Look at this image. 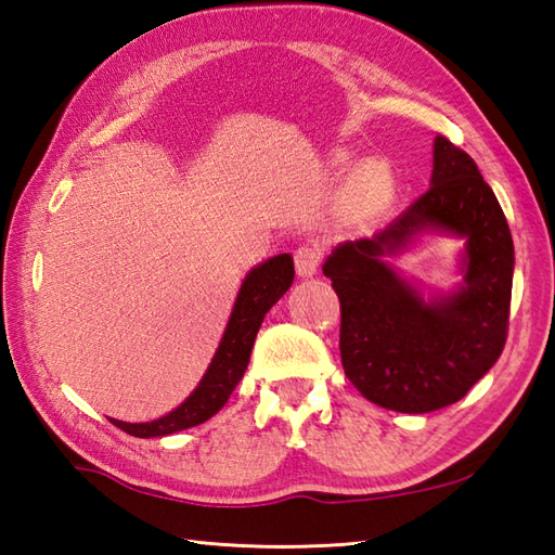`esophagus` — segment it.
Returning a JSON list of instances; mask_svg holds the SVG:
<instances>
[{"instance_id": "esophagus-1", "label": "esophagus", "mask_w": 555, "mask_h": 555, "mask_svg": "<svg viewBox=\"0 0 555 555\" xmlns=\"http://www.w3.org/2000/svg\"><path fill=\"white\" fill-rule=\"evenodd\" d=\"M321 263V248L315 244H304L294 251V266H297V275L299 278H311L315 275Z\"/></svg>"}]
</instances>
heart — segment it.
Wrapping results in <instances>:
<instances>
[{
    "instance_id": "obj_1",
    "label": "heart",
    "mask_w": 555,
    "mask_h": 555,
    "mask_svg": "<svg viewBox=\"0 0 555 555\" xmlns=\"http://www.w3.org/2000/svg\"><path fill=\"white\" fill-rule=\"evenodd\" d=\"M352 186L361 210L373 215L380 212L390 203L395 194V175L388 163L366 160L354 169Z\"/></svg>"
}]
</instances>
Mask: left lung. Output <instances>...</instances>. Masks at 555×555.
Here are the masks:
<instances>
[{"instance_id":"obj_1","label":"left lung","mask_w":555,"mask_h":555,"mask_svg":"<svg viewBox=\"0 0 555 555\" xmlns=\"http://www.w3.org/2000/svg\"><path fill=\"white\" fill-rule=\"evenodd\" d=\"M422 233L466 240L462 286L426 298L387 263ZM513 268L499 198L477 163L436 135L426 194L371 240L335 246L323 263L340 299L345 376L373 404L404 414L462 400L503 352Z\"/></svg>"}]
</instances>
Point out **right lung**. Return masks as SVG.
Segmentation results:
<instances>
[{"label": "right lung", "instance_id": "add662e5", "mask_svg": "<svg viewBox=\"0 0 555 555\" xmlns=\"http://www.w3.org/2000/svg\"><path fill=\"white\" fill-rule=\"evenodd\" d=\"M294 280V261L289 254H280L258 263L246 273L240 294H236L234 307L230 313L228 327H224L222 340L215 349V357L203 373V378L194 392L160 420L129 424L119 420H109L124 434L135 438H157L169 436L184 428L198 426L208 422L212 414H218L224 402L230 400L232 390L240 386L244 371L251 357L254 340L258 327H261L266 313L273 309V304L285 294Z\"/></svg>", "mask_w": 555, "mask_h": 555}]
</instances>
